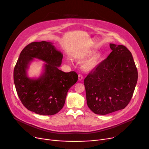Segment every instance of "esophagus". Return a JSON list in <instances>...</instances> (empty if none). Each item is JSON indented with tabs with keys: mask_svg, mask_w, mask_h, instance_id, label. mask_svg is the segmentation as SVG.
I'll return each mask as SVG.
<instances>
[{
	"mask_svg": "<svg viewBox=\"0 0 149 149\" xmlns=\"http://www.w3.org/2000/svg\"><path fill=\"white\" fill-rule=\"evenodd\" d=\"M83 76L81 75H80V74L79 75V80H80V81L81 80L83 79Z\"/></svg>",
	"mask_w": 149,
	"mask_h": 149,
	"instance_id": "1",
	"label": "esophagus"
}]
</instances>
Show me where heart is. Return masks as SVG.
Segmentation results:
<instances>
[{
	"label": "heart",
	"instance_id": "heart-1",
	"mask_svg": "<svg viewBox=\"0 0 149 149\" xmlns=\"http://www.w3.org/2000/svg\"><path fill=\"white\" fill-rule=\"evenodd\" d=\"M94 54V51L89 50L86 52H82L78 55L76 57V59L80 62L84 61L86 59L89 58ZM100 61V56L98 55H95L86 61H85L82 64V69L85 72H89L94 70L98 65Z\"/></svg>",
	"mask_w": 149,
	"mask_h": 149
}]
</instances>
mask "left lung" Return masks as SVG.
I'll return each mask as SVG.
<instances>
[{
  "label": "left lung",
  "mask_w": 149,
  "mask_h": 149,
  "mask_svg": "<svg viewBox=\"0 0 149 149\" xmlns=\"http://www.w3.org/2000/svg\"><path fill=\"white\" fill-rule=\"evenodd\" d=\"M108 57L84 80L87 104L95 114L106 115L124 109L134 94L137 69L126 46L110 44Z\"/></svg>",
  "instance_id": "left-lung-1"
}]
</instances>
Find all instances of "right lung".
Here are the masks:
<instances>
[{
	"label": "right lung",
	"mask_w": 149,
	"mask_h": 149,
	"mask_svg": "<svg viewBox=\"0 0 149 149\" xmlns=\"http://www.w3.org/2000/svg\"><path fill=\"white\" fill-rule=\"evenodd\" d=\"M34 58L45 63L40 76L30 78L27 70ZM62 58V53L49 42H32L22 51L14 69V82L21 102L28 110L52 115L63 107L68 91L77 81L78 75L58 69Z\"/></svg>",
	"instance_id": "obj_1"
}]
</instances>
